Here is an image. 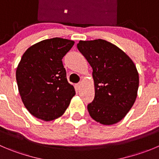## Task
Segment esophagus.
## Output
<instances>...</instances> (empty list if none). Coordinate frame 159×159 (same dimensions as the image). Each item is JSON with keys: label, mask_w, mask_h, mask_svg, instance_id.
<instances>
[{"label": "esophagus", "mask_w": 159, "mask_h": 159, "mask_svg": "<svg viewBox=\"0 0 159 159\" xmlns=\"http://www.w3.org/2000/svg\"><path fill=\"white\" fill-rule=\"evenodd\" d=\"M81 87H82V84H81V83H80V84H77L76 85H75V88H76L77 90H80V89L81 88Z\"/></svg>", "instance_id": "obj_1"}]
</instances>
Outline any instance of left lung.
I'll use <instances>...</instances> for the list:
<instances>
[{
  "label": "left lung",
  "mask_w": 159,
  "mask_h": 159,
  "mask_svg": "<svg viewBox=\"0 0 159 159\" xmlns=\"http://www.w3.org/2000/svg\"><path fill=\"white\" fill-rule=\"evenodd\" d=\"M77 48L93 69L95 96L87 105L90 117L102 125L117 123L137 98L139 74L135 64L120 48L105 40H80Z\"/></svg>",
  "instance_id": "left-lung-1"
}]
</instances>
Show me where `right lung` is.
<instances>
[{"instance_id": "1", "label": "right lung", "mask_w": 159, "mask_h": 159, "mask_svg": "<svg viewBox=\"0 0 159 159\" xmlns=\"http://www.w3.org/2000/svg\"><path fill=\"white\" fill-rule=\"evenodd\" d=\"M75 42L55 37L28 48L16 69L21 99L29 112L43 121L62 116L75 94L66 78L62 58Z\"/></svg>"}]
</instances>
